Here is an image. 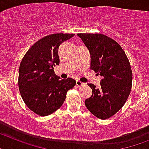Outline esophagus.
<instances>
[{
  "mask_svg": "<svg viewBox=\"0 0 149 149\" xmlns=\"http://www.w3.org/2000/svg\"><path fill=\"white\" fill-rule=\"evenodd\" d=\"M76 85H77V87H81V86L84 85V83L81 81H76Z\"/></svg>",
  "mask_w": 149,
  "mask_h": 149,
  "instance_id": "esophagus-1",
  "label": "esophagus"
}]
</instances>
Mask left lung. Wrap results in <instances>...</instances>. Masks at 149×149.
<instances>
[{"label": "left lung", "mask_w": 149, "mask_h": 149, "mask_svg": "<svg viewBox=\"0 0 149 149\" xmlns=\"http://www.w3.org/2000/svg\"><path fill=\"white\" fill-rule=\"evenodd\" d=\"M91 54V68L102 77L100 88L88 84L92 95L85 100L88 110L96 117H111L126 103L132 88V73L125 52L115 40L96 33H78Z\"/></svg>", "instance_id": "obj_1"}]
</instances>
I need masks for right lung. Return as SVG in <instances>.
<instances>
[{"instance_id":"add662e5","label":"right lung","mask_w":149,"mask_h":149,"mask_svg":"<svg viewBox=\"0 0 149 149\" xmlns=\"http://www.w3.org/2000/svg\"><path fill=\"white\" fill-rule=\"evenodd\" d=\"M74 36L55 33L42 38L32 45L19 65L20 95L29 110L39 116L50 115L61 107L67 91L75 85L73 78L60 79L53 68L59 65L60 44Z\"/></svg>"}]
</instances>
